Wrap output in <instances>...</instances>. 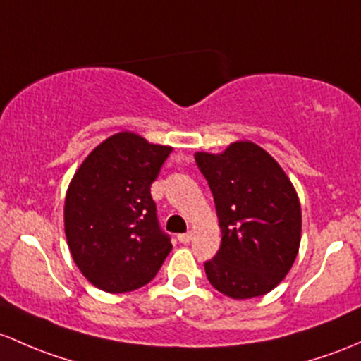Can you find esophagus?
<instances>
[{"instance_id":"1","label":"esophagus","mask_w":361,"mask_h":361,"mask_svg":"<svg viewBox=\"0 0 361 361\" xmlns=\"http://www.w3.org/2000/svg\"><path fill=\"white\" fill-rule=\"evenodd\" d=\"M178 240H180L181 244H188V242L192 240V233H180L178 235Z\"/></svg>"}]
</instances>
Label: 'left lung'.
Listing matches in <instances>:
<instances>
[{"instance_id": "left-lung-1", "label": "left lung", "mask_w": 361, "mask_h": 361, "mask_svg": "<svg viewBox=\"0 0 361 361\" xmlns=\"http://www.w3.org/2000/svg\"><path fill=\"white\" fill-rule=\"evenodd\" d=\"M221 228V245L204 263L216 290L249 299L275 289L294 264L301 242L298 193L279 162L252 142L223 154L197 152Z\"/></svg>"}]
</instances>
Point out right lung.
Returning a JSON list of instances; mask_svg holds the SVG:
<instances>
[{
    "instance_id": "obj_1",
    "label": "right lung",
    "mask_w": 361,
    "mask_h": 361,
    "mask_svg": "<svg viewBox=\"0 0 361 361\" xmlns=\"http://www.w3.org/2000/svg\"><path fill=\"white\" fill-rule=\"evenodd\" d=\"M171 150L123 131L100 143L75 171L63 209L66 237L74 263L98 289H140L173 249L150 195Z\"/></svg>"
}]
</instances>
